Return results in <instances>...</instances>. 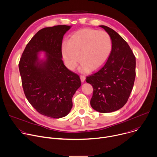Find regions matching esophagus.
<instances>
[{"instance_id": "obj_1", "label": "esophagus", "mask_w": 157, "mask_h": 157, "mask_svg": "<svg viewBox=\"0 0 157 157\" xmlns=\"http://www.w3.org/2000/svg\"><path fill=\"white\" fill-rule=\"evenodd\" d=\"M80 78H81V81L82 82H84L85 81V80H86V77L84 75H81L80 76Z\"/></svg>"}]
</instances>
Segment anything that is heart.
Segmentation results:
<instances>
[{"label": "heart", "instance_id": "obj_1", "mask_svg": "<svg viewBox=\"0 0 157 157\" xmlns=\"http://www.w3.org/2000/svg\"><path fill=\"white\" fill-rule=\"evenodd\" d=\"M112 50V40L105 31L86 28L73 33L68 42H63L62 53L67 67L75 70L79 60L81 71H95L107 61Z\"/></svg>", "mask_w": 157, "mask_h": 157}]
</instances>
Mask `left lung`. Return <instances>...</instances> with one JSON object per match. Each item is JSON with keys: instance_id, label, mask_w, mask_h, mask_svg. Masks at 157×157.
Masks as SVG:
<instances>
[{"instance_id": "obj_1", "label": "left lung", "mask_w": 157, "mask_h": 157, "mask_svg": "<svg viewBox=\"0 0 157 157\" xmlns=\"http://www.w3.org/2000/svg\"><path fill=\"white\" fill-rule=\"evenodd\" d=\"M99 26L110 34L112 50L105 65L86 81L93 87L92 109L110 113L122 108L129 97L136 78V57L120 34L108 26Z\"/></svg>"}]
</instances>
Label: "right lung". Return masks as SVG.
<instances>
[{
  "instance_id": "obj_1",
  "label": "right lung",
  "mask_w": 157,
  "mask_h": 157,
  "mask_svg": "<svg viewBox=\"0 0 157 157\" xmlns=\"http://www.w3.org/2000/svg\"><path fill=\"white\" fill-rule=\"evenodd\" d=\"M71 26L58 25L39 30L26 45L19 63L26 98L37 112L52 118L67 116L72 97L81 82L62 60V44ZM45 53L40 59L39 53Z\"/></svg>"
}]
</instances>
